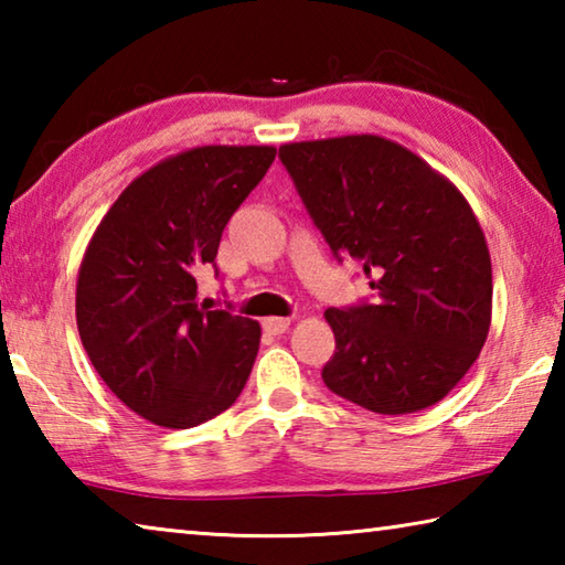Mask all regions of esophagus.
Wrapping results in <instances>:
<instances>
[{"label": "esophagus", "mask_w": 565, "mask_h": 565, "mask_svg": "<svg viewBox=\"0 0 565 565\" xmlns=\"http://www.w3.org/2000/svg\"><path fill=\"white\" fill-rule=\"evenodd\" d=\"M291 327V319H281V317H271V319H264V329L274 333V337H281V333L289 331Z\"/></svg>", "instance_id": "1"}]
</instances>
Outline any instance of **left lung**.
Returning <instances> with one entry per match:
<instances>
[{
  "instance_id": "obj_1",
  "label": "left lung",
  "mask_w": 565,
  "mask_h": 565,
  "mask_svg": "<svg viewBox=\"0 0 565 565\" xmlns=\"http://www.w3.org/2000/svg\"><path fill=\"white\" fill-rule=\"evenodd\" d=\"M279 157L333 256L361 262L379 294L323 313L337 337L323 384L386 416L438 404L491 327V254L466 196L376 134L291 141Z\"/></svg>"
}]
</instances>
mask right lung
<instances>
[{
  "label": "right lung",
  "mask_w": 565,
  "mask_h": 565,
  "mask_svg": "<svg viewBox=\"0 0 565 565\" xmlns=\"http://www.w3.org/2000/svg\"><path fill=\"white\" fill-rule=\"evenodd\" d=\"M274 157V147L209 145L159 161L121 191L84 252L82 343L111 394L151 424L199 426L246 386L259 321L199 306L196 276Z\"/></svg>",
  "instance_id": "1"
}]
</instances>
